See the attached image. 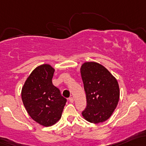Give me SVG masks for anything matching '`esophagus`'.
I'll list each match as a JSON object with an SVG mask.
<instances>
[{
    "label": "esophagus",
    "mask_w": 146,
    "mask_h": 146,
    "mask_svg": "<svg viewBox=\"0 0 146 146\" xmlns=\"http://www.w3.org/2000/svg\"><path fill=\"white\" fill-rule=\"evenodd\" d=\"M68 100H69V101L70 102H73L74 101V99H73V97H69V98H68Z\"/></svg>",
    "instance_id": "obj_1"
}]
</instances>
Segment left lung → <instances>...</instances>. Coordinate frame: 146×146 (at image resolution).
<instances>
[{"instance_id": "1", "label": "left lung", "mask_w": 146, "mask_h": 146, "mask_svg": "<svg viewBox=\"0 0 146 146\" xmlns=\"http://www.w3.org/2000/svg\"><path fill=\"white\" fill-rule=\"evenodd\" d=\"M86 98L82 116L86 121L99 123L111 116L119 100L118 82L106 68L96 62H85L80 69Z\"/></svg>"}]
</instances>
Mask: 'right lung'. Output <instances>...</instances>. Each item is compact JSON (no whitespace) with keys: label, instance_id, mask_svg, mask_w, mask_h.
<instances>
[{"label":"right lung","instance_id":"right-lung-1","mask_svg":"<svg viewBox=\"0 0 146 146\" xmlns=\"http://www.w3.org/2000/svg\"><path fill=\"white\" fill-rule=\"evenodd\" d=\"M55 69L48 64L36 67L25 81L21 97L30 117L40 125L48 127L60 119L66 98L52 84Z\"/></svg>","mask_w":146,"mask_h":146}]
</instances>
